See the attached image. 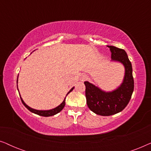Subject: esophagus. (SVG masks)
I'll return each instance as SVG.
<instances>
[{"label":"esophagus","mask_w":151,"mask_h":151,"mask_svg":"<svg viewBox=\"0 0 151 151\" xmlns=\"http://www.w3.org/2000/svg\"><path fill=\"white\" fill-rule=\"evenodd\" d=\"M87 79H88L87 76L85 75V74H83V75H82L81 77H80V80H81L82 82L85 81V80H86Z\"/></svg>","instance_id":"34e87169"}]
</instances>
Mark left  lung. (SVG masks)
<instances>
[{
	"mask_svg": "<svg viewBox=\"0 0 151 151\" xmlns=\"http://www.w3.org/2000/svg\"><path fill=\"white\" fill-rule=\"evenodd\" d=\"M111 52L112 61L119 62L125 68L122 83L116 89L106 92L87 81L85 96L89 109L97 115L109 116L121 112L129 104L134 89L132 65L124 49L114 46H107Z\"/></svg>",
	"mask_w": 151,
	"mask_h": 151,
	"instance_id": "obj_1",
	"label": "left lung"
}]
</instances>
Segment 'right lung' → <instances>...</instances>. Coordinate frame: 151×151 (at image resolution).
I'll list each match as a JSON object with an SVG mask.
<instances>
[{
    "mask_svg": "<svg viewBox=\"0 0 151 151\" xmlns=\"http://www.w3.org/2000/svg\"><path fill=\"white\" fill-rule=\"evenodd\" d=\"M17 82H18V78H17ZM18 88V87H17ZM74 88V87L71 88V89L69 91V92L67 93V96L68 94L70 92L72 91H73V89ZM67 96H66V97H67ZM65 98V99H64L63 102L61 103L59 105V106H58L57 107H55V108L53 109H51V110H47V111H40V110H36V109H34L32 108H31V107H29V106H27L25 103L24 102V101L22 100V99L21 97H20V99H21V101L22 102V104H24V106L26 107L27 109H28L29 111H30L31 112L34 113H35V114H37L38 115H40V116H43V117H49V116H52V115H54L55 114H57V113H58L59 112H60V111L63 110L64 107H65V98Z\"/></svg>",
    "mask_w": 151,
    "mask_h": 151,
    "instance_id": "obj_1",
    "label": "right lung"
}]
</instances>
